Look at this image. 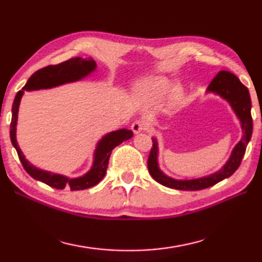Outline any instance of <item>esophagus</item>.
<instances>
[{"mask_svg": "<svg viewBox=\"0 0 262 262\" xmlns=\"http://www.w3.org/2000/svg\"><path fill=\"white\" fill-rule=\"evenodd\" d=\"M131 128L135 134H140L141 131L145 130V124L140 119H136V121L131 124Z\"/></svg>", "mask_w": 262, "mask_h": 262, "instance_id": "1", "label": "esophagus"}]
</instances>
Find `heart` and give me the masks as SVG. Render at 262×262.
I'll return each instance as SVG.
<instances>
[{"label": "heart", "mask_w": 262, "mask_h": 262, "mask_svg": "<svg viewBox=\"0 0 262 262\" xmlns=\"http://www.w3.org/2000/svg\"><path fill=\"white\" fill-rule=\"evenodd\" d=\"M171 84L167 78L159 76H150L141 79L137 84V93L140 99L149 104H155L161 101L170 91ZM181 99L180 90H173L169 96V107L173 108Z\"/></svg>", "instance_id": "1"}]
</instances>
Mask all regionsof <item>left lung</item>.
Listing matches in <instances>:
<instances>
[{"label":"left lung","instance_id":"1","mask_svg":"<svg viewBox=\"0 0 262 262\" xmlns=\"http://www.w3.org/2000/svg\"><path fill=\"white\" fill-rule=\"evenodd\" d=\"M208 91L214 92L222 98L229 101L231 107L235 110L238 118L241 119L243 137L239 143L233 148L232 154L229 161L226 163L221 170L213 173V175L195 178V180L177 181L164 175L158 167V143L153 139V146L150 148L148 155L147 167L148 171L155 181L160 184L175 190L182 191H196L204 190L209 186H213L216 183L223 181L224 178L230 177L235 172L238 167L241 166L243 157H244L247 144L252 137V130H253V119L251 115V98L247 87L244 86L233 73L229 71H220L216 77L208 86Z\"/></svg>","mask_w":262,"mask_h":262}]
</instances>
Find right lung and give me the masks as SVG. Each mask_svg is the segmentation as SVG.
<instances>
[{
    "label": "right lung",
    "instance_id": "obj_1",
    "mask_svg": "<svg viewBox=\"0 0 262 262\" xmlns=\"http://www.w3.org/2000/svg\"><path fill=\"white\" fill-rule=\"evenodd\" d=\"M95 69V62L92 58H81V57H73L64 61L62 63L55 64V66H47L40 70L35 71L33 75L27 80L26 85L23 87L16 94V98L12 103V117L10 123V138L11 143L15 146L17 150L18 158H19L23 167L34 180L40 181L49 186L54 187L57 190H63L64 187H70L71 191L85 190L98 184L105 175L108 168V162L112 150L122 144L124 140L130 139L134 136V132L126 128L110 132L107 136H104L102 139L99 141L98 147L94 153V163L91 170L79 178H67L56 173H50L48 171L40 170L35 168L27 161L24 154L21 153L20 148L18 147L16 140V124H17V114L18 107L21 99V95L24 93V90H40V89H50L66 82L79 80L81 78L89 75Z\"/></svg>",
    "mask_w": 262,
    "mask_h": 262
}]
</instances>
